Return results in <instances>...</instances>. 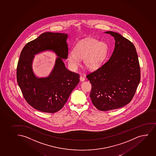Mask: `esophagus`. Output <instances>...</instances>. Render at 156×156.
Segmentation results:
<instances>
[{
	"label": "esophagus",
	"instance_id": "esophagus-1",
	"mask_svg": "<svg viewBox=\"0 0 156 156\" xmlns=\"http://www.w3.org/2000/svg\"><path fill=\"white\" fill-rule=\"evenodd\" d=\"M80 81L81 82H83V81H85V78L84 77H83L82 76H81L80 77Z\"/></svg>",
	"mask_w": 156,
	"mask_h": 156
}]
</instances>
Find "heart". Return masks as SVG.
<instances>
[{
    "mask_svg": "<svg viewBox=\"0 0 156 156\" xmlns=\"http://www.w3.org/2000/svg\"><path fill=\"white\" fill-rule=\"evenodd\" d=\"M106 52L107 46L105 43L88 38L77 43L74 48V53L69 54L68 60L73 69L77 68L80 59H83L85 66L88 68H97L104 61Z\"/></svg>",
    "mask_w": 156,
    "mask_h": 156,
    "instance_id": "heart-1",
    "label": "heart"
}]
</instances>
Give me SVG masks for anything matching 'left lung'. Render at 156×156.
I'll return each instance as SVG.
<instances>
[{
	"mask_svg": "<svg viewBox=\"0 0 156 156\" xmlns=\"http://www.w3.org/2000/svg\"><path fill=\"white\" fill-rule=\"evenodd\" d=\"M115 38V47L109 59L86 75L91 84L90 97L97 109H116L131 101L140 80V63L131 41L118 33L106 32Z\"/></svg>",
	"mask_w": 156,
	"mask_h": 156,
	"instance_id": "obj_1",
	"label": "left lung"
}]
</instances>
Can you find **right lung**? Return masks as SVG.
Listing matches in <instances>:
<instances>
[{
	"mask_svg": "<svg viewBox=\"0 0 156 156\" xmlns=\"http://www.w3.org/2000/svg\"><path fill=\"white\" fill-rule=\"evenodd\" d=\"M68 35L45 32L27 43L22 50L16 68L18 85L27 102L38 111L55 113L62 108L80 82V75L69 71L62 59H67ZM55 51L59 57L48 77H36L31 68L34 55L45 50Z\"/></svg>",
	"mask_w": 156,
	"mask_h": 156,
	"instance_id": "right-lung-1",
	"label": "right lung"
}]
</instances>
